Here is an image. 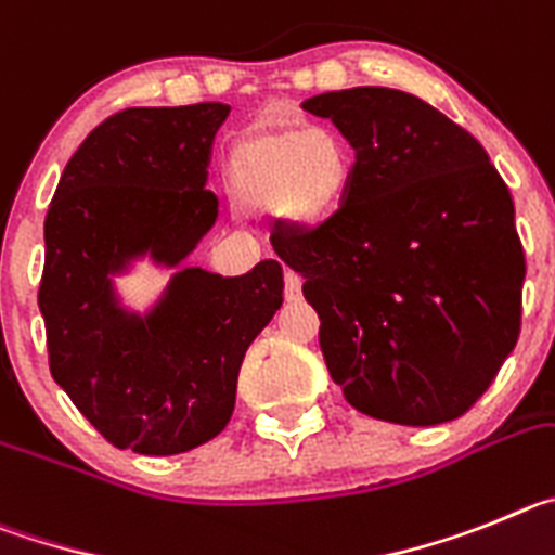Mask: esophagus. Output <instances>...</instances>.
Instances as JSON below:
<instances>
[{"label":"esophagus","instance_id":"34e87169","mask_svg":"<svg viewBox=\"0 0 555 555\" xmlns=\"http://www.w3.org/2000/svg\"><path fill=\"white\" fill-rule=\"evenodd\" d=\"M284 298H287L289 304H296L304 298V289H301V276H296L293 271L284 273Z\"/></svg>","mask_w":555,"mask_h":555}]
</instances>
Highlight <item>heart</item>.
<instances>
[{
	"mask_svg": "<svg viewBox=\"0 0 555 555\" xmlns=\"http://www.w3.org/2000/svg\"><path fill=\"white\" fill-rule=\"evenodd\" d=\"M353 179V154L334 129L268 127L232 149L227 182L243 212H276L298 229L337 216Z\"/></svg>",
	"mask_w": 555,
	"mask_h": 555,
	"instance_id": "b5f03b06",
	"label": "heart"
}]
</instances>
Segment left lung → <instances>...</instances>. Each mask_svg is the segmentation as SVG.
I'll return each instance as SVG.
<instances>
[{
	"mask_svg": "<svg viewBox=\"0 0 555 555\" xmlns=\"http://www.w3.org/2000/svg\"><path fill=\"white\" fill-rule=\"evenodd\" d=\"M301 107L357 152L337 216L271 237L321 318L328 373L376 421H456L520 334L512 193L481 143L412 93L364 85Z\"/></svg>",
	"mask_w": 555,
	"mask_h": 555,
	"instance_id": "8db88e82",
	"label": "left lung"
}]
</instances>
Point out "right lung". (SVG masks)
<instances>
[{
	"instance_id": "right-lung-1",
	"label": "right lung",
	"mask_w": 555,
	"mask_h": 555,
	"mask_svg": "<svg viewBox=\"0 0 555 555\" xmlns=\"http://www.w3.org/2000/svg\"><path fill=\"white\" fill-rule=\"evenodd\" d=\"M229 109H121L85 138L49 204L38 289L49 367L121 451L173 456L218 437L243 357L284 301L276 259L243 276L182 266L218 221L204 184ZM143 258L172 279L138 313L115 279Z\"/></svg>"
}]
</instances>
